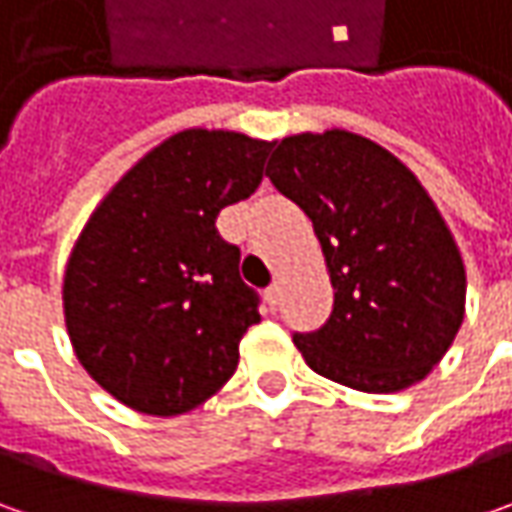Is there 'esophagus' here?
Segmentation results:
<instances>
[{
    "instance_id": "1",
    "label": "esophagus",
    "mask_w": 512,
    "mask_h": 512,
    "mask_svg": "<svg viewBox=\"0 0 512 512\" xmlns=\"http://www.w3.org/2000/svg\"><path fill=\"white\" fill-rule=\"evenodd\" d=\"M265 299H267V305L273 307L276 310V305H279V299H282V287L279 285H270L265 290Z\"/></svg>"
}]
</instances>
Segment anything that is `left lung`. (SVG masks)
Wrapping results in <instances>:
<instances>
[{"mask_svg": "<svg viewBox=\"0 0 512 512\" xmlns=\"http://www.w3.org/2000/svg\"><path fill=\"white\" fill-rule=\"evenodd\" d=\"M270 182L313 222L333 313L293 344L310 370L362 393H399L442 362L464 322L462 250L416 173L359 133L285 136Z\"/></svg>", "mask_w": 512, "mask_h": 512, "instance_id": "8db88e82", "label": "left lung"}]
</instances>
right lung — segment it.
<instances>
[{
	"label": "right lung",
	"instance_id": "right-lung-1",
	"mask_svg": "<svg viewBox=\"0 0 512 512\" xmlns=\"http://www.w3.org/2000/svg\"><path fill=\"white\" fill-rule=\"evenodd\" d=\"M273 142L187 128L148 150L90 213L65 265V327L88 376L145 416L216 396L259 322L216 216L247 199Z\"/></svg>",
	"mask_w": 512,
	"mask_h": 512
}]
</instances>
